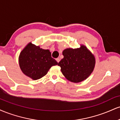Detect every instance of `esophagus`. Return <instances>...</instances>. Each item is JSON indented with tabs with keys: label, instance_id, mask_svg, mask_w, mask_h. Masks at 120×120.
<instances>
[{
	"label": "esophagus",
	"instance_id": "esophagus-1",
	"mask_svg": "<svg viewBox=\"0 0 120 120\" xmlns=\"http://www.w3.org/2000/svg\"><path fill=\"white\" fill-rule=\"evenodd\" d=\"M56 61H57V63H59V62L60 61V59H59V58H57V59H56Z\"/></svg>",
	"mask_w": 120,
	"mask_h": 120
}]
</instances>
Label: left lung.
<instances>
[{"label": "left lung", "mask_w": 120, "mask_h": 120, "mask_svg": "<svg viewBox=\"0 0 120 120\" xmlns=\"http://www.w3.org/2000/svg\"><path fill=\"white\" fill-rule=\"evenodd\" d=\"M64 58L59 63L64 77L74 83L81 82L92 73L95 66V57L86 46L81 45L77 49L68 48L63 51Z\"/></svg>", "instance_id": "8db88e82"}]
</instances>
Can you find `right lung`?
Wrapping results in <instances>:
<instances>
[{"mask_svg": "<svg viewBox=\"0 0 120 120\" xmlns=\"http://www.w3.org/2000/svg\"><path fill=\"white\" fill-rule=\"evenodd\" d=\"M20 68L25 75L37 80L46 75L52 66L58 63L51 57L49 49L29 42L20 52L19 57Z\"/></svg>", "mask_w": 120, "mask_h": 120, "instance_id": "1", "label": "right lung"}]
</instances>
